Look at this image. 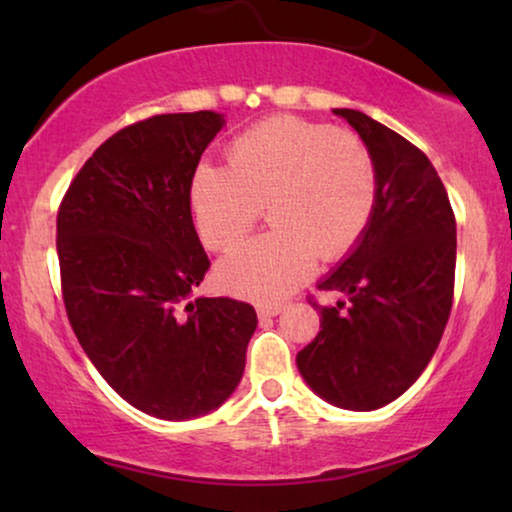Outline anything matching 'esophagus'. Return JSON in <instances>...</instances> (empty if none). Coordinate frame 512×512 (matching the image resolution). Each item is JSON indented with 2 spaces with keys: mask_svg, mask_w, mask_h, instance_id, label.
<instances>
[{
  "mask_svg": "<svg viewBox=\"0 0 512 512\" xmlns=\"http://www.w3.org/2000/svg\"><path fill=\"white\" fill-rule=\"evenodd\" d=\"M284 310L282 303H265L258 305V317H277L279 312Z\"/></svg>",
  "mask_w": 512,
  "mask_h": 512,
  "instance_id": "34e87169",
  "label": "esophagus"
}]
</instances>
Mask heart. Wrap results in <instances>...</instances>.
<instances>
[{
    "mask_svg": "<svg viewBox=\"0 0 512 512\" xmlns=\"http://www.w3.org/2000/svg\"><path fill=\"white\" fill-rule=\"evenodd\" d=\"M188 200L212 251L237 247L265 207L270 233L223 258L216 277L242 298L279 300L312 275L317 256L338 261L356 247L375 212L377 165L354 132L275 116L230 142L228 167L200 163Z\"/></svg>",
    "mask_w": 512,
    "mask_h": 512,
    "instance_id": "b5f03b06",
    "label": "heart"
}]
</instances>
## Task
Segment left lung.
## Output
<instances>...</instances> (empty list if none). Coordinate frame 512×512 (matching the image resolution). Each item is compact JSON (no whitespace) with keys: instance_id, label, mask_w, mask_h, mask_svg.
<instances>
[{"instance_id":"1","label":"left lung","mask_w":512,"mask_h":512,"mask_svg":"<svg viewBox=\"0 0 512 512\" xmlns=\"http://www.w3.org/2000/svg\"><path fill=\"white\" fill-rule=\"evenodd\" d=\"M377 165L373 219L356 249L319 284L349 305L321 307V331L296 356L324 401L377 410L429 366L450 319L457 221L436 167L415 144L356 109H333Z\"/></svg>"}]
</instances>
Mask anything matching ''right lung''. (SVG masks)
Segmentation results:
<instances>
[{
    "mask_svg": "<svg viewBox=\"0 0 512 512\" xmlns=\"http://www.w3.org/2000/svg\"><path fill=\"white\" fill-rule=\"evenodd\" d=\"M214 111L160 114L111 135L58 209L62 300L83 352L118 396L160 419L219 408L242 380L256 310L195 298L209 258L193 172L223 128Z\"/></svg>",
    "mask_w": 512,
    "mask_h": 512,
    "instance_id": "1",
    "label": "right lung"
}]
</instances>
